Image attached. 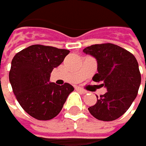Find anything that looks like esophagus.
<instances>
[{
	"mask_svg": "<svg viewBox=\"0 0 146 146\" xmlns=\"http://www.w3.org/2000/svg\"><path fill=\"white\" fill-rule=\"evenodd\" d=\"M76 90H77L78 91H79V92H81V93H83V94L87 93V90H83L82 88H80V87H76Z\"/></svg>",
	"mask_w": 146,
	"mask_h": 146,
	"instance_id": "obj_1",
	"label": "esophagus"
}]
</instances>
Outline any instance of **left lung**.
Segmentation results:
<instances>
[{"instance_id": "obj_1", "label": "left lung", "mask_w": 146, "mask_h": 146, "mask_svg": "<svg viewBox=\"0 0 146 146\" xmlns=\"http://www.w3.org/2000/svg\"><path fill=\"white\" fill-rule=\"evenodd\" d=\"M83 52L97 60L98 73L92 79L107 89L105 94L97 96V102L89 111L98 120L114 121L128 110L137 96L141 84L137 60L129 51L110 43L93 44Z\"/></svg>"}]
</instances>
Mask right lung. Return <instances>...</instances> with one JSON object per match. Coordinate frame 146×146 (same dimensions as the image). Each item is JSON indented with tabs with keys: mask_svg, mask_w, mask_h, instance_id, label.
Masks as SVG:
<instances>
[{
	"mask_svg": "<svg viewBox=\"0 0 146 146\" xmlns=\"http://www.w3.org/2000/svg\"><path fill=\"white\" fill-rule=\"evenodd\" d=\"M69 50L33 44L14 56L9 73L13 91L22 108L40 121L51 120L61 111L74 90L68 83L50 82V74L64 61Z\"/></svg>",
	"mask_w": 146,
	"mask_h": 146,
	"instance_id": "add662e5",
	"label": "right lung"
}]
</instances>
